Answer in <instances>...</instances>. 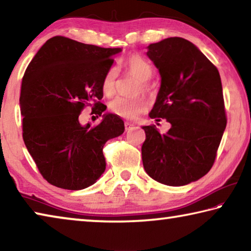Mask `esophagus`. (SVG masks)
Returning <instances> with one entry per match:
<instances>
[{"label":"esophagus","mask_w":251,"mask_h":251,"mask_svg":"<svg viewBox=\"0 0 251 251\" xmlns=\"http://www.w3.org/2000/svg\"><path fill=\"white\" fill-rule=\"evenodd\" d=\"M133 127H134L133 123H130V122H126V123H125V129H126V131L131 129V128H133Z\"/></svg>","instance_id":"esophagus-1"}]
</instances>
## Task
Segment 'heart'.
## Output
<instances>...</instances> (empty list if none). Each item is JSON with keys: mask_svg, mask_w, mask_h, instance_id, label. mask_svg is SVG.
Masks as SVG:
<instances>
[{"mask_svg": "<svg viewBox=\"0 0 251 251\" xmlns=\"http://www.w3.org/2000/svg\"><path fill=\"white\" fill-rule=\"evenodd\" d=\"M118 67H122L127 73L139 79L141 85L138 86V91L150 92L151 87L147 80L152 75V66L148 59L138 54H131L121 61ZM117 77V67L113 66L106 72L101 80V91L104 95H114L116 90ZM109 109L117 116L126 118V120H134L147 109V100L143 96L133 97V99L117 96L109 103Z\"/></svg>", "mask_w": 251, "mask_h": 251, "instance_id": "1", "label": "heart"}]
</instances>
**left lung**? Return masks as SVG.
Listing matches in <instances>:
<instances>
[{"mask_svg": "<svg viewBox=\"0 0 251 251\" xmlns=\"http://www.w3.org/2000/svg\"><path fill=\"white\" fill-rule=\"evenodd\" d=\"M147 56L160 74V88L150 117L166 120L161 135L143 126V165L152 179L168 186L196 181L210 171L227 125L222 79L192 42L168 37L148 46Z\"/></svg>", "mask_w": 251, "mask_h": 251, "instance_id": "8db88e82", "label": "left lung"}]
</instances>
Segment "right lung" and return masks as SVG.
Returning <instances> with one entry per match:
<instances>
[{"label":"right lung","instance_id":"obj_1","mask_svg":"<svg viewBox=\"0 0 251 251\" xmlns=\"http://www.w3.org/2000/svg\"><path fill=\"white\" fill-rule=\"evenodd\" d=\"M122 49H104L64 36L42 46L25 71L20 107L23 141L50 185L69 190L91 186L105 172V143L124 133V122L105 114L99 125L79 124L85 106L106 109L101 80Z\"/></svg>","mask_w":251,"mask_h":251}]
</instances>
